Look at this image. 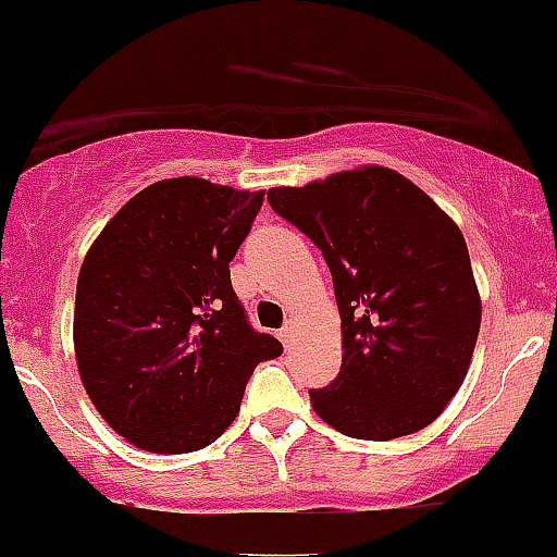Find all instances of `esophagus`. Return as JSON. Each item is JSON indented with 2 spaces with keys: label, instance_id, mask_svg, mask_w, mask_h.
Here are the masks:
<instances>
[{
  "label": "esophagus",
  "instance_id": "obj_1",
  "mask_svg": "<svg viewBox=\"0 0 557 557\" xmlns=\"http://www.w3.org/2000/svg\"><path fill=\"white\" fill-rule=\"evenodd\" d=\"M278 338H282L284 347H293V342H295V320H289L287 325H284L282 331H278Z\"/></svg>",
  "mask_w": 557,
  "mask_h": 557
}]
</instances>
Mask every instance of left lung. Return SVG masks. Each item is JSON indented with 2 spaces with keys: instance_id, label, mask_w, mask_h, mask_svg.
<instances>
[{
  "instance_id": "1",
  "label": "left lung",
  "mask_w": 557,
  "mask_h": 557,
  "mask_svg": "<svg viewBox=\"0 0 557 557\" xmlns=\"http://www.w3.org/2000/svg\"><path fill=\"white\" fill-rule=\"evenodd\" d=\"M268 202L314 240L342 317V372L311 391L336 432L394 441L429 426L468 377L481 295L451 215L388 166H358Z\"/></svg>"
}]
</instances>
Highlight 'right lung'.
Listing matches in <instances>:
<instances>
[{
  "mask_svg": "<svg viewBox=\"0 0 557 557\" xmlns=\"http://www.w3.org/2000/svg\"><path fill=\"white\" fill-rule=\"evenodd\" d=\"M264 202L202 177L128 199L84 257L73 349L95 410L131 446L188 454L240 412L257 363L282 342L246 322L230 262Z\"/></svg>",
  "mask_w": 557,
  "mask_h": 557,
  "instance_id": "add662e5",
  "label": "right lung"
}]
</instances>
